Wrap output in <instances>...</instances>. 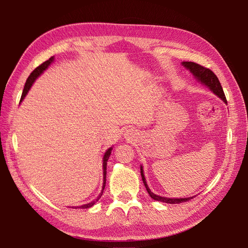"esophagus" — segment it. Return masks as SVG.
I'll return each mask as SVG.
<instances>
[{
    "mask_svg": "<svg viewBox=\"0 0 248 248\" xmlns=\"http://www.w3.org/2000/svg\"><path fill=\"white\" fill-rule=\"evenodd\" d=\"M124 138H125L126 140H130V141L137 140H138V133H137L136 130H133V129H127L124 132Z\"/></svg>",
    "mask_w": 248,
    "mask_h": 248,
    "instance_id": "esophagus-1",
    "label": "esophagus"
}]
</instances>
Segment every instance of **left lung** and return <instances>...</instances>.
Wrapping results in <instances>:
<instances>
[{"label":"left lung","instance_id":"obj_1","mask_svg":"<svg viewBox=\"0 0 248 248\" xmlns=\"http://www.w3.org/2000/svg\"><path fill=\"white\" fill-rule=\"evenodd\" d=\"M181 64L183 67H185L187 70H189V72L193 76L194 79H196L198 82H201L202 85L207 87L210 91L214 93L217 97H219V98L224 103H228L227 99H226V95H224V93H223V90H222L220 82L211 70L208 68H205V67H202L197 63H193V62H181ZM140 175H141L142 182H144V185L146 187L148 193L150 194V197H151L155 201L167 202V204H180V202H187L196 197V196H193L190 198H166V197L158 196V194H155L154 192L151 191V189L149 188V186L146 181V178H145L144 169H142V166H140Z\"/></svg>","mask_w":248,"mask_h":248}]
</instances>
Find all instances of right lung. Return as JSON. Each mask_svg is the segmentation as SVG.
<instances>
[{
    "mask_svg": "<svg viewBox=\"0 0 248 248\" xmlns=\"http://www.w3.org/2000/svg\"><path fill=\"white\" fill-rule=\"evenodd\" d=\"M55 61V57H51L49 60H47V61H46L44 63H42L40 66H38L37 67V68L30 74V77L28 78V79H27V81H26V85H25V88H24V91H22V94H21V98H20V102L25 99V97L27 96V94L29 93V91H30V89L32 88V86H33V84L35 82V80L38 78L41 74L46 71L47 68H48V66ZM112 148H114V146L112 147H110V148H108L106 152H104V155H103V157H102V170H103V183H102V189H101V191H100V193H99V196L97 197L95 200H93V201H91L90 202H87V204H84V205H81V206H76V207H72V208H76V209H78V208H80V209H88V208H91L95 202H98V200L101 198V196H102V193H103V190H104V187H106V181H107V162H108V158H109V156H110V153H111V150H112Z\"/></svg>",
    "mask_w": 248,
    "mask_h": 248,
    "instance_id": "right-lung-1",
    "label": "right lung"
}]
</instances>
